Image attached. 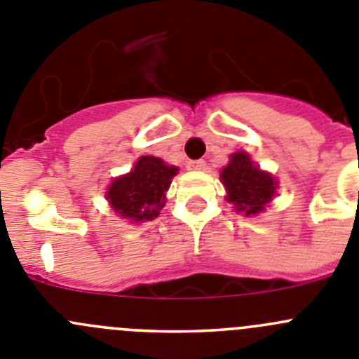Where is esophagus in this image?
Returning a JSON list of instances; mask_svg holds the SVG:
<instances>
[{"instance_id": "obj_1", "label": "esophagus", "mask_w": 359, "mask_h": 359, "mask_svg": "<svg viewBox=\"0 0 359 359\" xmlns=\"http://www.w3.org/2000/svg\"><path fill=\"white\" fill-rule=\"evenodd\" d=\"M187 168H189V170H196V172H200V170L207 168V163H205L203 159H193V161L187 163Z\"/></svg>"}]
</instances>
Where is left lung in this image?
<instances>
[{
  "label": "left lung",
  "mask_w": 359,
  "mask_h": 359,
  "mask_svg": "<svg viewBox=\"0 0 359 359\" xmlns=\"http://www.w3.org/2000/svg\"><path fill=\"white\" fill-rule=\"evenodd\" d=\"M221 180L226 187V200L235 205L236 212L256 215L264 210L276 196L277 180L268 172L250 161L247 152H235L229 156L228 166L221 172Z\"/></svg>",
  "instance_id": "obj_1"
}]
</instances>
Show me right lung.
<instances>
[{
	"mask_svg": "<svg viewBox=\"0 0 359 359\" xmlns=\"http://www.w3.org/2000/svg\"><path fill=\"white\" fill-rule=\"evenodd\" d=\"M177 172V166H168L163 159L142 156L130 173L112 180L107 200L121 219L131 222L152 221L165 207L166 191Z\"/></svg>",
	"mask_w": 359,
	"mask_h": 359,
	"instance_id": "1",
	"label": "right lung"
}]
</instances>
